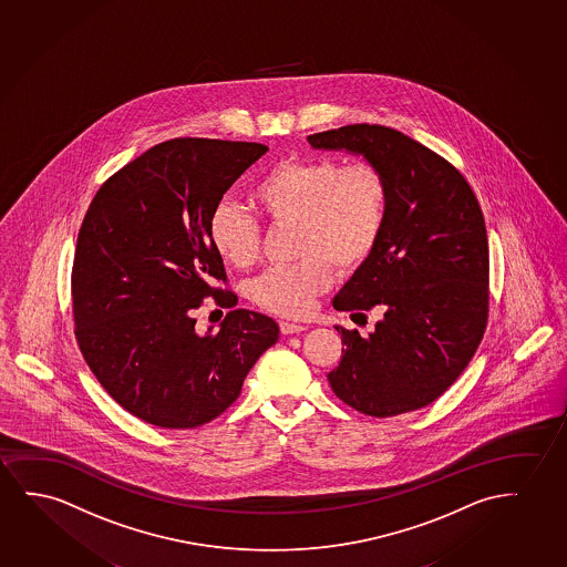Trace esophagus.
I'll use <instances>...</instances> for the list:
<instances>
[{
	"label": "esophagus",
	"mask_w": 567,
	"mask_h": 567,
	"mask_svg": "<svg viewBox=\"0 0 567 567\" xmlns=\"http://www.w3.org/2000/svg\"><path fill=\"white\" fill-rule=\"evenodd\" d=\"M279 330H281V334H299V332L307 330V327L305 324H297V322H289V320H281L279 322Z\"/></svg>",
	"instance_id": "obj_1"
}]
</instances>
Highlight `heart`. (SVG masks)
Here are the masks:
<instances>
[{
  "label": "heart",
  "instance_id": "b5f03b06",
  "mask_svg": "<svg viewBox=\"0 0 567 567\" xmlns=\"http://www.w3.org/2000/svg\"><path fill=\"white\" fill-rule=\"evenodd\" d=\"M250 204L270 225H296L289 266L264 271L250 297L264 311L305 317L332 284V266L350 274L368 262L383 237L391 186L371 161L334 157L281 159L256 178ZM216 255L233 268H248L260 252V225L239 206L221 202L208 224Z\"/></svg>",
  "mask_w": 567,
  "mask_h": 567
}]
</instances>
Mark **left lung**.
Masks as SVG:
<instances>
[{
    "instance_id": "1",
    "label": "left lung",
    "mask_w": 567,
    "mask_h": 567,
    "mask_svg": "<svg viewBox=\"0 0 567 567\" xmlns=\"http://www.w3.org/2000/svg\"><path fill=\"white\" fill-rule=\"evenodd\" d=\"M307 140L317 150L361 153L391 186L375 252L332 301L351 319L371 309L383 319L368 338L336 327L342 359L328 383L348 406L373 417L430 406L486 332L489 250L478 199L447 159L399 130L350 124Z\"/></svg>"
}]
</instances>
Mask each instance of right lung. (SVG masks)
Instances as JSON below:
<instances>
[{"label": "right lung", "mask_w": 567, "mask_h": 567, "mask_svg": "<svg viewBox=\"0 0 567 567\" xmlns=\"http://www.w3.org/2000/svg\"><path fill=\"white\" fill-rule=\"evenodd\" d=\"M268 147L175 137L104 181L83 217L72 268L75 340L104 391L165 430L216 420L278 342L270 317L234 309L199 337L193 311L212 296L233 308L209 216Z\"/></svg>", "instance_id": "obj_1"}]
</instances>
